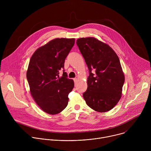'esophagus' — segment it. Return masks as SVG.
I'll return each instance as SVG.
<instances>
[{"mask_svg":"<svg viewBox=\"0 0 151 151\" xmlns=\"http://www.w3.org/2000/svg\"><path fill=\"white\" fill-rule=\"evenodd\" d=\"M73 81H74L75 83H76V82L78 81V79H77V78H74V79H73Z\"/></svg>","mask_w":151,"mask_h":151,"instance_id":"1","label":"esophagus"}]
</instances>
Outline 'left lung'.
I'll return each instance as SVG.
<instances>
[{
  "label": "left lung",
  "mask_w": 151,
  "mask_h": 151,
  "mask_svg": "<svg viewBox=\"0 0 151 151\" xmlns=\"http://www.w3.org/2000/svg\"><path fill=\"white\" fill-rule=\"evenodd\" d=\"M76 44L89 69L87 90L83 94L86 103L99 112L111 110L121 97L125 81L117 54L108 45L93 37L79 38Z\"/></svg>",
  "instance_id": "left-lung-1"
}]
</instances>
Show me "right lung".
I'll use <instances>...</instances> for the list:
<instances>
[{
    "instance_id": "add662e5",
    "label": "right lung",
    "mask_w": 151,
    "mask_h": 151,
    "mask_svg": "<svg viewBox=\"0 0 151 151\" xmlns=\"http://www.w3.org/2000/svg\"><path fill=\"white\" fill-rule=\"evenodd\" d=\"M75 39L56 38L39 47L32 55L27 71V79L32 97L45 112L55 115L66 108L68 95L74 87L73 79L63 70L64 61Z\"/></svg>"
}]
</instances>
